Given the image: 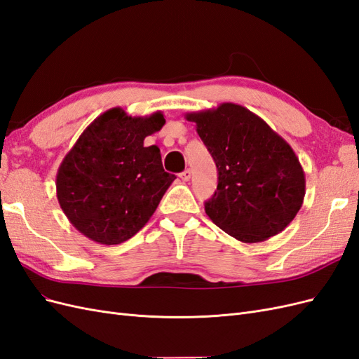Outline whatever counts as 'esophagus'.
Masks as SVG:
<instances>
[{
    "instance_id": "1",
    "label": "esophagus",
    "mask_w": 359,
    "mask_h": 359,
    "mask_svg": "<svg viewBox=\"0 0 359 359\" xmlns=\"http://www.w3.org/2000/svg\"><path fill=\"white\" fill-rule=\"evenodd\" d=\"M180 178H181L182 181H189V180L191 178V170H190V169H186L184 172H181V173H180Z\"/></svg>"
}]
</instances>
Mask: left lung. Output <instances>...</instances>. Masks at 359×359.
I'll use <instances>...</instances> for the list:
<instances>
[{
  "instance_id": "1",
  "label": "left lung",
  "mask_w": 359,
  "mask_h": 359,
  "mask_svg": "<svg viewBox=\"0 0 359 359\" xmlns=\"http://www.w3.org/2000/svg\"><path fill=\"white\" fill-rule=\"evenodd\" d=\"M212 156L219 184L205 212L226 233L253 244L285 231L306 196L292 147L262 118L235 103L186 114Z\"/></svg>"
}]
</instances>
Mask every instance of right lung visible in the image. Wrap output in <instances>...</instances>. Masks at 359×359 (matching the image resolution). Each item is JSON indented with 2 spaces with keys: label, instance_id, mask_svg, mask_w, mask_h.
<instances>
[{
  "label": "right lung",
  "instance_id": "add662e5",
  "mask_svg": "<svg viewBox=\"0 0 359 359\" xmlns=\"http://www.w3.org/2000/svg\"><path fill=\"white\" fill-rule=\"evenodd\" d=\"M165 123L161 112L130 116L112 107L83 130L55 182L61 210L82 235L115 245L148 223L177 178L163 169L158 147H144Z\"/></svg>",
  "mask_w": 359,
  "mask_h": 359
}]
</instances>
